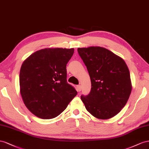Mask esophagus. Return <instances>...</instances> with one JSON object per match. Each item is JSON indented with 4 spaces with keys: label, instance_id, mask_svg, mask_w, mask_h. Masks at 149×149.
I'll list each match as a JSON object with an SVG mask.
<instances>
[{
    "label": "esophagus",
    "instance_id": "34e87169",
    "mask_svg": "<svg viewBox=\"0 0 149 149\" xmlns=\"http://www.w3.org/2000/svg\"><path fill=\"white\" fill-rule=\"evenodd\" d=\"M77 90L78 92H80L82 90V87H81V86L80 85H79V86H77Z\"/></svg>",
    "mask_w": 149,
    "mask_h": 149
}]
</instances>
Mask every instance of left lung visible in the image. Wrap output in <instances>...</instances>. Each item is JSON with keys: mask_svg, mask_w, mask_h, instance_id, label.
<instances>
[{"mask_svg": "<svg viewBox=\"0 0 149 149\" xmlns=\"http://www.w3.org/2000/svg\"><path fill=\"white\" fill-rule=\"evenodd\" d=\"M91 81V91L81 100L99 119H109L124 107L132 91L129 70L124 59L101 47L78 48Z\"/></svg>", "mask_w": 149, "mask_h": 149, "instance_id": "left-lung-1", "label": "left lung"}]
</instances>
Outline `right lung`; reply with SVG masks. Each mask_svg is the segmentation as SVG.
Returning <instances> with one entry per match:
<instances>
[{"label":"right lung","mask_w":149,"mask_h":149,"mask_svg":"<svg viewBox=\"0 0 149 149\" xmlns=\"http://www.w3.org/2000/svg\"><path fill=\"white\" fill-rule=\"evenodd\" d=\"M74 49L46 48L33 52L20 70V92L26 107L43 119L57 117L77 92L67 82L66 65Z\"/></svg>","instance_id":"1"}]
</instances>
